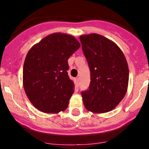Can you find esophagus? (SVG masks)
Here are the masks:
<instances>
[{
    "label": "esophagus",
    "instance_id": "obj_1",
    "mask_svg": "<svg viewBox=\"0 0 149 149\" xmlns=\"http://www.w3.org/2000/svg\"><path fill=\"white\" fill-rule=\"evenodd\" d=\"M75 81H76V85H79V78H76V79H75Z\"/></svg>",
    "mask_w": 149,
    "mask_h": 149
}]
</instances>
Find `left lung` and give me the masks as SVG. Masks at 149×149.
I'll list each match as a JSON object with an SVG mask.
<instances>
[{
    "mask_svg": "<svg viewBox=\"0 0 149 149\" xmlns=\"http://www.w3.org/2000/svg\"><path fill=\"white\" fill-rule=\"evenodd\" d=\"M82 49L91 72L88 89L81 93L84 107L93 113L115 109L125 95L129 70L123 51L113 41L100 34L80 36Z\"/></svg>",
    "mask_w": 149,
    "mask_h": 149,
    "instance_id": "obj_1",
    "label": "left lung"
}]
</instances>
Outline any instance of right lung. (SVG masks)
Returning a JSON list of instances; mask_svg holds the SVG:
<instances>
[{
	"label": "right lung",
	"mask_w": 149,
	"mask_h": 149,
	"mask_svg": "<svg viewBox=\"0 0 149 149\" xmlns=\"http://www.w3.org/2000/svg\"><path fill=\"white\" fill-rule=\"evenodd\" d=\"M73 36L53 33L29 50L23 68V86L30 102L45 113L65 110L74 91L68 60L80 47Z\"/></svg>",
	"instance_id": "add662e5"
}]
</instances>
